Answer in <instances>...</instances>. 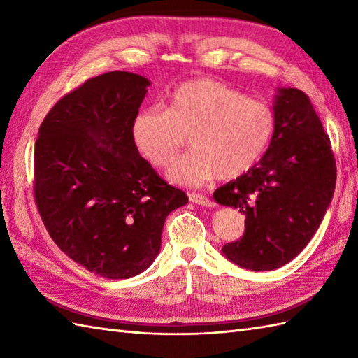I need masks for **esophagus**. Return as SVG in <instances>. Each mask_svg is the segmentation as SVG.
I'll list each match as a JSON object with an SVG mask.
<instances>
[{"label": "esophagus", "instance_id": "esophagus-1", "mask_svg": "<svg viewBox=\"0 0 358 358\" xmlns=\"http://www.w3.org/2000/svg\"><path fill=\"white\" fill-rule=\"evenodd\" d=\"M189 200L195 204H199V206H206V208L214 206V201H210L208 196H204L201 194H189Z\"/></svg>", "mask_w": 358, "mask_h": 358}]
</instances>
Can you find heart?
Segmentation results:
<instances>
[{
  "mask_svg": "<svg viewBox=\"0 0 358 358\" xmlns=\"http://www.w3.org/2000/svg\"><path fill=\"white\" fill-rule=\"evenodd\" d=\"M275 112L215 80L186 81L167 96L166 110L141 109L132 120L136 150L150 164H169L189 135L192 150L171 164L175 185L200 186L214 177L237 178L266 155L275 134Z\"/></svg>",
  "mask_w": 358,
  "mask_h": 358,
  "instance_id": "b5f03b06",
  "label": "heart"
}]
</instances>
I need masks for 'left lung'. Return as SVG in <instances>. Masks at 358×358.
<instances>
[{"label":"left lung","instance_id":"8db88e82","mask_svg":"<svg viewBox=\"0 0 358 358\" xmlns=\"http://www.w3.org/2000/svg\"><path fill=\"white\" fill-rule=\"evenodd\" d=\"M275 134L252 169L214 192L222 206L246 215L245 235L227 243V260L249 271L281 268L314 237L336 189V159L328 135L305 92L278 87Z\"/></svg>","mask_w":358,"mask_h":358}]
</instances>
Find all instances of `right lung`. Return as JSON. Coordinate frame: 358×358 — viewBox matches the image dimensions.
Segmentation results:
<instances>
[{
	"mask_svg": "<svg viewBox=\"0 0 358 358\" xmlns=\"http://www.w3.org/2000/svg\"><path fill=\"white\" fill-rule=\"evenodd\" d=\"M150 81L113 71L87 80L45 115L35 143V200L63 252L104 278L146 271L166 217L189 201L134 146L131 124Z\"/></svg>",
	"mask_w": 358,
	"mask_h": 358,
	"instance_id": "right-lung-1",
	"label": "right lung"
}]
</instances>
